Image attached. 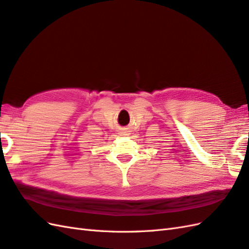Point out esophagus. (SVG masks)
<instances>
[{"instance_id": "obj_1", "label": "esophagus", "mask_w": 249, "mask_h": 249, "mask_svg": "<svg viewBox=\"0 0 249 249\" xmlns=\"http://www.w3.org/2000/svg\"><path fill=\"white\" fill-rule=\"evenodd\" d=\"M124 132H127V131H124ZM122 135H127V133H122Z\"/></svg>"}]
</instances>
